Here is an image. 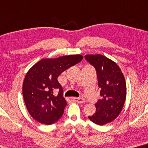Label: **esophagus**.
Returning a JSON list of instances; mask_svg holds the SVG:
<instances>
[{
    "label": "esophagus",
    "mask_w": 148,
    "mask_h": 148,
    "mask_svg": "<svg viewBox=\"0 0 148 148\" xmlns=\"http://www.w3.org/2000/svg\"><path fill=\"white\" fill-rule=\"evenodd\" d=\"M71 99H72V100H73L74 101H77V103H85V100L83 98H71Z\"/></svg>",
    "instance_id": "1"
}]
</instances>
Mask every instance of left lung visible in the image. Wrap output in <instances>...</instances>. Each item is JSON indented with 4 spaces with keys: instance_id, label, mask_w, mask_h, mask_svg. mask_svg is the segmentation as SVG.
I'll return each mask as SVG.
<instances>
[{
    "instance_id": "left-lung-1",
    "label": "left lung",
    "mask_w": 148,
    "mask_h": 148,
    "mask_svg": "<svg viewBox=\"0 0 148 148\" xmlns=\"http://www.w3.org/2000/svg\"><path fill=\"white\" fill-rule=\"evenodd\" d=\"M85 58L96 69L101 96L95 104L96 112L88 117L96 124L103 125L116 119L122 111L126 98L125 78L117 64L106 56L86 55Z\"/></svg>"
}]
</instances>
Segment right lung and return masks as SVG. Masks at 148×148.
Listing matches in <instances>:
<instances>
[{"instance_id": "obj_1", "label": "right lung", "mask_w": 148, "mask_h": 148, "mask_svg": "<svg viewBox=\"0 0 148 148\" xmlns=\"http://www.w3.org/2000/svg\"><path fill=\"white\" fill-rule=\"evenodd\" d=\"M82 55L42 59L29 70L24 79L23 95L26 108L33 119L50 125L62 116L66 101L58 77L65 70L79 63ZM59 88L57 96L53 90Z\"/></svg>"}]
</instances>
